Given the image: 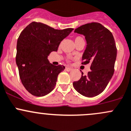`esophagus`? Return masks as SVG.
<instances>
[{"instance_id": "esophagus-1", "label": "esophagus", "mask_w": 131, "mask_h": 131, "mask_svg": "<svg viewBox=\"0 0 131 131\" xmlns=\"http://www.w3.org/2000/svg\"><path fill=\"white\" fill-rule=\"evenodd\" d=\"M65 70L66 71H67V72H70V71H72V69L71 68H70V67H66Z\"/></svg>"}]
</instances>
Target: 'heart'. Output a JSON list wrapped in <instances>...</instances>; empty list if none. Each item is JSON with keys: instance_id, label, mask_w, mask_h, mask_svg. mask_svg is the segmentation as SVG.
Instances as JSON below:
<instances>
[{"instance_id": "b5f03b06", "label": "heart", "mask_w": 131, "mask_h": 131, "mask_svg": "<svg viewBox=\"0 0 131 131\" xmlns=\"http://www.w3.org/2000/svg\"><path fill=\"white\" fill-rule=\"evenodd\" d=\"M80 40H84V39H83L82 37H76L75 38V42H79V41H80Z\"/></svg>"}]
</instances>
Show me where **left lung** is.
Listing matches in <instances>:
<instances>
[{"mask_svg": "<svg viewBox=\"0 0 131 131\" xmlns=\"http://www.w3.org/2000/svg\"><path fill=\"white\" fill-rule=\"evenodd\" d=\"M75 33L85 36L87 46L83 54L82 64L91 63L90 72L73 83V88L85 97H94L105 89L114 73L117 47L109 30L99 23L79 26Z\"/></svg>", "mask_w": 131, "mask_h": 131, "instance_id": "obj_1", "label": "left lung"}]
</instances>
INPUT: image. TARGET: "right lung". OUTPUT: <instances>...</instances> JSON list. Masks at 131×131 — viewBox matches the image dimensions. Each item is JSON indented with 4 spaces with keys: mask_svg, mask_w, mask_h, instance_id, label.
I'll list each match as a JSON object with an SVG mask.
<instances>
[{
    "mask_svg": "<svg viewBox=\"0 0 131 131\" xmlns=\"http://www.w3.org/2000/svg\"><path fill=\"white\" fill-rule=\"evenodd\" d=\"M73 30H56L34 21L21 31L17 42L16 62L22 84L30 94L40 97L53 90L58 75L65 67L53 65L47 57L58 51L61 42Z\"/></svg>",
    "mask_w": 131,
    "mask_h": 131,
    "instance_id": "obj_1",
    "label": "right lung"
}]
</instances>
